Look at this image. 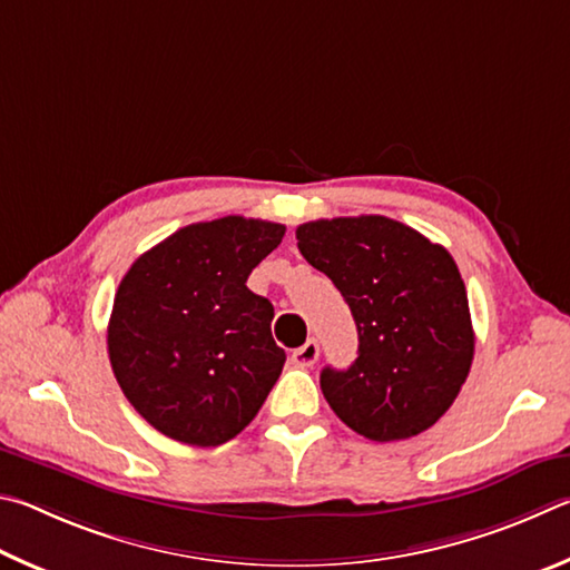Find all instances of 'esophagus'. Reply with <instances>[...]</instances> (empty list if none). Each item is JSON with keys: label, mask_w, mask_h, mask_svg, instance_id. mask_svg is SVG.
<instances>
[{"label": "esophagus", "mask_w": 570, "mask_h": 570, "mask_svg": "<svg viewBox=\"0 0 570 570\" xmlns=\"http://www.w3.org/2000/svg\"><path fill=\"white\" fill-rule=\"evenodd\" d=\"M317 355H321V345H317V341H313V337H311V341H307L305 345H301L297 351H293L291 361L297 367H311V365H315Z\"/></svg>", "instance_id": "obj_1"}]
</instances>
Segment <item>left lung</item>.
<instances>
[{"instance_id":"8db88e82","label":"left lung","mask_w":570,"mask_h":570,"mask_svg":"<svg viewBox=\"0 0 570 570\" xmlns=\"http://www.w3.org/2000/svg\"><path fill=\"white\" fill-rule=\"evenodd\" d=\"M295 237L357 325L355 363L321 373L325 401L347 428L377 443L428 431L461 393L475 351L451 253L383 215L315 219Z\"/></svg>"}]
</instances>
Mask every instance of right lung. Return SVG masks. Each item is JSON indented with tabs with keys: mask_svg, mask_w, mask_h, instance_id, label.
Instances as JSON below:
<instances>
[{
	"mask_svg": "<svg viewBox=\"0 0 570 570\" xmlns=\"http://www.w3.org/2000/svg\"><path fill=\"white\" fill-rule=\"evenodd\" d=\"M285 225L227 215L195 223L139 255L117 287L109 363L145 421L173 441L223 445L263 407L285 351L273 305L247 277Z\"/></svg>",
	"mask_w": 570,
	"mask_h": 570,
	"instance_id": "1",
	"label": "right lung"
}]
</instances>
